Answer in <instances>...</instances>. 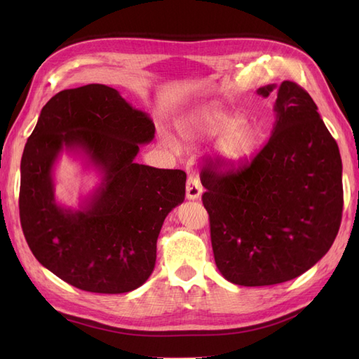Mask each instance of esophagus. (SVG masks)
I'll use <instances>...</instances> for the list:
<instances>
[{
	"mask_svg": "<svg viewBox=\"0 0 359 359\" xmlns=\"http://www.w3.org/2000/svg\"><path fill=\"white\" fill-rule=\"evenodd\" d=\"M186 191H187V199H190V201H194L201 196L202 186H201V181L198 177H194V175L189 177Z\"/></svg>",
	"mask_w": 359,
	"mask_h": 359,
	"instance_id": "34e87169",
	"label": "esophagus"
}]
</instances>
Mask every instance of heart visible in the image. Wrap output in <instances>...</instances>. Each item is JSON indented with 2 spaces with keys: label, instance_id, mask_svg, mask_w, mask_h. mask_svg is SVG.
Wrapping results in <instances>:
<instances>
[{
  "label": "heart",
  "instance_id": "b5f03b06",
  "mask_svg": "<svg viewBox=\"0 0 359 359\" xmlns=\"http://www.w3.org/2000/svg\"><path fill=\"white\" fill-rule=\"evenodd\" d=\"M180 135L187 145H196L219 139L215 156L224 168L236 169L252 160L260 144V130L247 124L238 114L210 103L191 112L178 126Z\"/></svg>",
  "mask_w": 359,
  "mask_h": 359
}]
</instances>
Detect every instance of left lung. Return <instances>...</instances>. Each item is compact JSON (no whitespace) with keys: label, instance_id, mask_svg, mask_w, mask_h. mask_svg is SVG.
I'll list each match as a JSON object with an SVG mask.
<instances>
[{"label":"left lung","instance_id":"8db88e82","mask_svg":"<svg viewBox=\"0 0 359 359\" xmlns=\"http://www.w3.org/2000/svg\"><path fill=\"white\" fill-rule=\"evenodd\" d=\"M277 90L276 124L247 165L201 172L215 265L240 286L283 283L331 248L343 212L341 157L310 94L295 82Z\"/></svg>","mask_w":359,"mask_h":359}]
</instances>
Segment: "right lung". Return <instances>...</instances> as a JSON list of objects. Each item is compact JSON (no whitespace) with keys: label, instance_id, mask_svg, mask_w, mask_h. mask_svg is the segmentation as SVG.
I'll use <instances>...</instances> for the list:
<instances>
[{"label":"right lung","instance_id":"obj_1","mask_svg":"<svg viewBox=\"0 0 359 359\" xmlns=\"http://www.w3.org/2000/svg\"><path fill=\"white\" fill-rule=\"evenodd\" d=\"M149 116L111 86L64 90L43 106L20 161L19 215L39 262L94 293L142 286L157 257L166 215L186 196V172L139 165L154 137ZM81 150L104 177L78 212L55 202L51 168L64 148Z\"/></svg>","mask_w":359,"mask_h":359}]
</instances>
